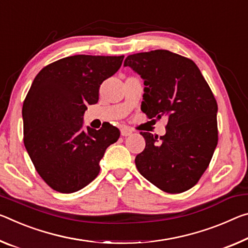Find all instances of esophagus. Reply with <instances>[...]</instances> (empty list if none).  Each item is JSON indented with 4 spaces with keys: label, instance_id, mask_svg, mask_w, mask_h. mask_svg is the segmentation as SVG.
Returning a JSON list of instances; mask_svg holds the SVG:
<instances>
[{
    "label": "esophagus",
    "instance_id": "esophagus-1",
    "mask_svg": "<svg viewBox=\"0 0 248 248\" xmlns=\"http://www.w3.org/2000/svg\"><path fill=\"white\" fill-rule=\"evenodd\" d=\"M132 132H133V131L131 130V129L128 128V127H124V128L121 129V136H124V137L131 136Z\"/></svg>",
    "mask_w": 248,
    "mask_h": 248
}]
</instances>
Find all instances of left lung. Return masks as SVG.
I'll return each instance as SVG.
<instances>
[{"mask_svg":"<svg viewBox=\"0 0 248 248\" xmlns=\"http://www.w3.org/2000/svg\"><path fill=\"white\" fill-rule=\"evenodd\" d=\"M129 66L143 79L141 110L149 118H168L166 135L140 132L144 150L136 167L160 190L182 193L194 186L217 145V104L193 61L166 49L129 55Z\"/></svg>","mask_w":248,"mask_h":248,"instance_id":"8db88e82","label":"left lung"}]
</instances>
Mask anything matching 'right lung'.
<instances>
[{"mask_svg": "<svg viewBox=\"0 0 248 248\" xmlns=\"http://www.w3.org/2000/svg\"><path fill=\"white\" fill-rule=\"evenodd\" d=\"M124 56L75 55L39 72L23 104L24 144L41 178L61 193H73L100 171L106 149L119 139L110 124L84 129L88 105L99 99L103 81L118 72Z\"/></svg>", "mask_w": 248, "mask_h": 248, "instance_id": "add662e5", "label": "right lung"}]
</instances>
